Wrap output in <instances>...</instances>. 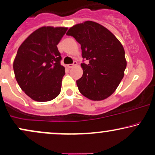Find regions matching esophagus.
<instances>
[{"mask_svg":"<svg viewBox=\"0 0 155 155\" xmlns=\"http://www.w3.org/2000/svg\"><path fill=\"white\" fill-rule=\"evenodd\" d=\"M77 65V61H74L73 64H68V68H72L73 66Z\"/></svg>","mask_w":155,"mask_h":155,"instance_id":"esophagus-1","label":"esophagus"}]
</instances>
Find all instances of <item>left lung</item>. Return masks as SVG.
I'll return each mask as SVG.
<instances>
[{"label":"left lung","instance_id":"obj_1","mask_svg":"<svg viewBox=\"0 0 155 155\" xmlns=\"http://www.w3.org/2000/svg\"><path fill=\"white\" fill-rule=\"evenodd\" d=\"M67 36L81 44L83 75L76 81L81 94L94 101L111 96L124 77L127 67L125 52L111 31L94 21H87L69 28Z\"/></svg>","mask_w":155,"mask_h":155}]
</instances>
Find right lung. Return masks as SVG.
Segmentation results:
<instances>
[{"label": "right lung", "instance_id": "right-lung-1", "mask_svg": "<svg viewBox=\"0 0 155 155\" xmlns=\"http://www.w3.org/2000/svg\"><path fill=\"white\" fill-rule=\"evenodd\" d=\"M67 29L41 27L18 49L13 62L15 77L21 89L35 101H51L60 94L65 68L61 65L57 45Z\"/></svg>", "mask_w": 155, "mask_h": 155}]
</instances>
